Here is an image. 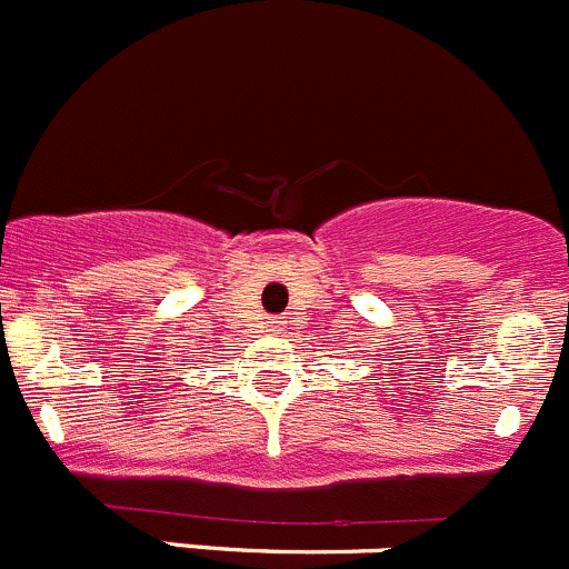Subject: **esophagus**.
<instances>
[{
  "label": "esophagus",
  "instance_id": "1",
  "mask_svg": "<svg viewBox=\"0 0 569 569\" xmlns=\"http://www.w3.org/2000/svg\"><path fill=\"white\" fill-rule=\"evenodd\" d=\"M283 328H286L283 319H269V322H267L269 333H280V330H283Z\"/></svg>",
  "mask_w": 569,
  "mask_h": 569
}]
</instances>
